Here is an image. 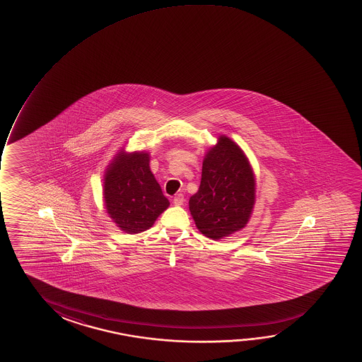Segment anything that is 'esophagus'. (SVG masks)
<instances>
[{
	"mask_svg": "<svg viewBox=\"0 0 362 362\" xmlns=\"http://www.w3.org/2000/svg\"><path fill=\"white\" fill-rule=\"evenodd\" d=\"M174 205H177V206H180V205H183L184 203V195L183 194H177L173 199Z\"/></svg>",
	"mask_w": 362,
	"mask_h": 362,
	"instance_id": "34e87169",
	"label": "esophagus"
}]
</instances>
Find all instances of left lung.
I'll return each instance as SVG.
<instances>
[{"label": "left lung", "mask_w": 362, "mask_h": 362, "mask_svg": "<svg viewBox=\"0 0 362 362\" xmlns=\"http://www.w3.org/2000/svg\"><path fill=\"white\" fill-rule=\"evenodd\" d=\"M256 202V178L247 156L228 136L206 151L202 182L189 200L199 231L211 240L228 238L246 228Z\"/></svg>", "instance_id": "obj_1"}]
</instances>
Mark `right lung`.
<instances>
[{
  "mask_svg": "<svg viewBox=\"0 0 362 362\" xmlns=\"http://www.w3.org/2000/svg\"><path fill=\"white\" fill-rule=\"evenodd\" d=\"M149 152L119 149L104 174V205L112 223L126 233H144L169 206L149 167Z\"/></svg>",
  "mask_w": 362,
  "mask_h": 362,
  "instance_id": "add662e5",
  "label": "right lung"
}]
</instances>
